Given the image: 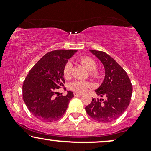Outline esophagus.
Instances as JSON below:
<instances>
[{
	"label": "esophagus",
	"instance_id": "1",
	"mask_svg": "<svg viewBox=\"0 0 151 151\" xmlns=\"http://www.w3.org/2000/svg\"><path fill=\"white\" fill-rule=\"evenodd\" d=\"M73 95H74V96L77 97V96H81L82 94V93H76V92H74V93H73Z\"/></svg>",
	"mask_w": 151,
	"mask_h": 151
}]
</instances>
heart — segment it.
Masks as SVG:
<instances>
[{
    "instance_id": "obj_1",
    "label": "heart",
    "mask_w": 151,
    "mask_h": 151,
    "mask_svg": "<svg viewBox=\"0 0 151 151\" xmlns=\"http://www.w3.org/2000/svg\"><path fill=\"white\" fill-rule=\"evenodd\" d=\"M78 60L82 65L84 66L88 71H91L90 75L93 78H100L101 72L96 69L97 63L93 58L90 56H82L78 59ZM72 65L70 62H67L63 67V76L66 79H69L71 76ZM92 84L89 82L83 80H75L69 84L70 89L77 93H84L89 88L92 87Z\"/></svg>"
}]
</instances>
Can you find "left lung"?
Listing matches in <instances>:
<instances>
[{
	"label": "left lung",
	"mask_w": 151,
	"mask_h": 151,
	"mask_svg": "<svg viewBox=\"0 0 151 151\" xmlns=\"http://www.w3.org/2000/svg\"><path fill=\"white\" fill-rule=\"evenodd\" d=\"M102 62L105 69V78L98 89L97 95L105 99H92L85 107L87 114L100 122L114 121L127 110L131 101L133 87L127 72L110 55L105 52L90 50Z\"/></svg>",
	"instance_id": "8db88e82"
}]
</instances>
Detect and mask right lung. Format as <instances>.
I'll use <instances>...</instances> for the list:
<instances>
[{
  "mask_svg": "<svg viewBox=\"0 0 151 151\" xmlns=\"http://www.w3.org/2000/svg\"><path fill=\"white\" fill-rule=\"evenodd\" d=\"M76 51L58 49L46 53L24 79L23 100L29 111L40 120L46 122L58 120L67 111L73 97V92L68 91L66 96H59L57 90L64 87L63 67Z\"/></svg>",
  "mask_w": 151,
  "mask_h": 151,
  "instance_id": "1",
  "label": "right lung"
}]
</instances>
